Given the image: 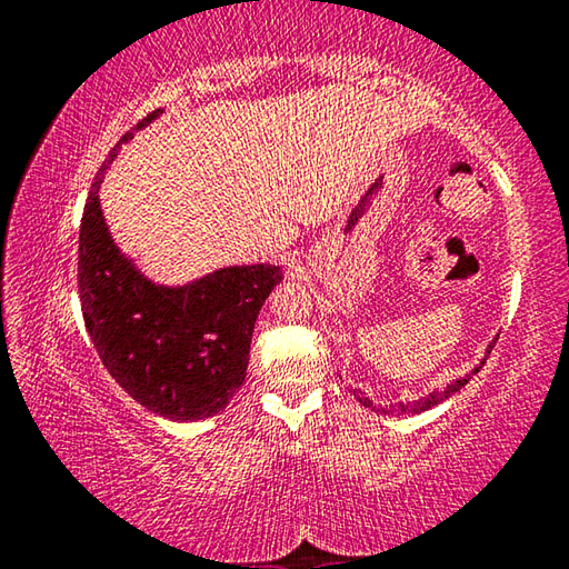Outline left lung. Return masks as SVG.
Instances as JSON below:
<instances>
[{"instance_id":"left-lung-1","label":"left lung","mask_w":569,"mask_h":569,"mask_svg":"<svg viewBox=\"0 0 569 569\" xmlns=\"http://www.w3.org/2000/svg\"><path fill=\"white\" fill-rule=\"evenodd\" d=\"M495 343H497V341H492V346H489V351H492V349H495ZM475 371H479V369H475ZM465 383H467V379H459V381H455V383H449V387H447V389H441V391H435V393H429V397H427V399L411 401V403H407V407H403V403H401V413H419V411H427V409H431V407H437V403H439V401H445V399H449V397H451V393H457V391H459L461 387H465ZM353 397H356V399H359V401L363 403V407H371V409H373V403H371L369 399H366L361 391H353Z\"/></svg>"}]
</instances>
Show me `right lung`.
<instances>
[{"label":"right lung","mask_w":569,"mask_h":569,"mask_svg":"<svg viewBox=\"0 0 569 569\" xmlns=\"http://www.w3.org/2000/svg\"><path fill=\"white\" fill-rule=\"evenodd\" d=\"M160 112L122 134L92 182L77 286L84 326L110 377L160 417L196 421L223 411L246 381L258 311L283 276L278 266H240L170 291L148 283L118 256L100 213V182L122 142Z\"/></svg>","instance_id":"1"}]
</instances>
